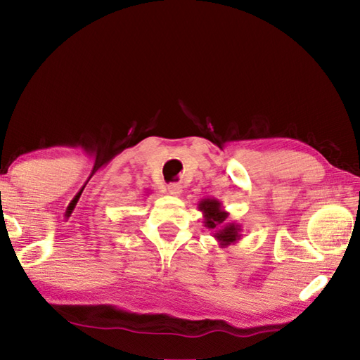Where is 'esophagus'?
Wrapping results in <instances>:
<instances>
[{"mask_svg":"<svg viewBox=\"0 0 360 360\" xmlns=\"http://www.w3.org/2000/svg\"><path fill=\"white\" fill-rule=\"evenodd\" d=\"M168 193H170L172 196H181L182 187L179 184H170L168 186Z\"/></svg>","mask_w":360,"mask_h":360,"instance_id":"34e87169","label":"esophagus"}]
</instances>
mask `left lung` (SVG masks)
<instances>
[{
	"label": "left lung",
	"instance_id": "8db88e82",
	"mask_svg": "<svg viewBox=\"0 0 360 360\" xmlns=\"http://www.w3.org/2000/svg\"><path fill=\"white\" fill-rule=\"evenodd\" d=\"M198 209L202 212L204 226L212 231V237L220 245V248H226L240 240L242 226L236 221H228L229 214L223 209L220 200L204 198L198 202Z\"/></svg>",
	"mask_w": 360,
	"mask_h": 360
}]
</instances>
